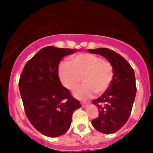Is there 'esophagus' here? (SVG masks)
<instances>
[{
    "instance_id": "esophagus-1",
    "label": "esophagus",
    "mask_w": 153,
    "mask_h": 153,
    "mask_svg": "<svg viewBox=\"0 0 153 153\" xmlns=\"http://www.w3.org/2000/svg\"><path fill=\"white\" fill-rule=\"evenodd\" d=\"M81 105L82 107H86L87 105H88V103L86 102H81Z\"/></svg>"
}]
</instances>
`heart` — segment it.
Instances as JSON below:
<instances>
[{
  "label": "heart",
  "instance_id": "1",
  "mask_svg": "<svg viewBox=\"0 0 153 153\" xmlns=\"http://www.w3.org/2000/svg\"><path fill=\"white\" fill-rule=\"evenodd\" d=\"M59 77L62 85L70 91L74 90L81 81L84 83L74 91V96L85 100L94 93L107 91L114 79V67L109 61L98 55L85 53L74 56L71 62L63 61L59 66Z\"/></svg>",
  "mask_w": 153,
  "mask_h": 153
}]
</instances>
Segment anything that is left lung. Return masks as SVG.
<instances>
[{"mask_svg": "<svg viewBox=\"0 0 153 153\" xmlns=\"http://www.w3.org/2000/svg\"><path fill=\"white\" fill-rule=\"evenodd\" d=\"M88 51L102 55L114 67V79L109 87L100 98L93 101L99 109V115L91 121L96 130L111 134L122 128L130 116L137 92L134 71L113 50L99 48Z\"/></svg>", "mask_w": 153, "mask_h": 153, "instance_id": "left-lung-1", "label": "left lung"}]
</instances>
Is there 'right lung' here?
Masks as SVG:
<instances>
[{
	"label": "right lung",
	"instance_id": "obj_1",
	"mask_svg": "<svg viewBox=\"0 0 153 153\" xmlns=\"http://www.w3.org/2000/svg\"><path fill=\"white\" fill-rule=\"evenodd\" d=\"M74 51L76 49L44 48L26 63L20 75L19 89L27 119L36 130L49 137L67 133L72 114L81 107L58 75L60 60Z\"/></svg>",
	"mask_w": 153,
	"mask_h": 153
}]
</instances>
